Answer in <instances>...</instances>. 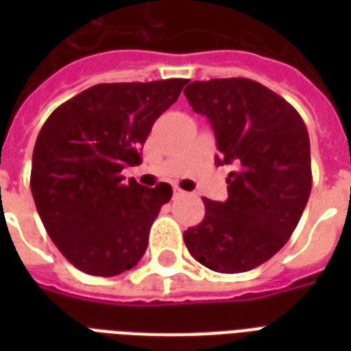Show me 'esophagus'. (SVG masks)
Here are the masks:
<instances>
[{
    "label": "esophagus",
    "mask_w": 351,
    "mask_h": 351,
    "mask_svg": "<svg viewBox=\"0 0 351 351\" xmlns=\"http://www.w3.org/2000/svg\"><path fill=\"white\" fill-rule=\"evenodd\" d=\"M186 195V191H182L180 187H173V198H180Z\"/></svg>",
    "instance_id": "1"
}]
</instances>
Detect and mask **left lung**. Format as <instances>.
Listing matches in <instances>:
<instances>
[{"mask_svg": "<svg viewBox=\"0 0 351 351\" xmlns=\"http://www.w3.org/2000/svg\"><path fill=\"white\" fill-rule=\"evenodd\" d=\"M184 95L211 121L222 154L217 165H233L228 200L204 198L206 217L184 233V242L213 271H250L288 242L308 204V129L288 101L253 80L193 82Z\"/></svg>", "mask_w": 351, "mask_h": 351, "instance_id": "left-lung-1", "label": "left lung"}]
</instances>
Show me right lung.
<instances>
[{
  "instance_id": "right-lung-1",
  "label": "right lung",
  "mask_w": 351,
  "mask_h": 351,
  "mask_svg": "<svg viewBox=\"0 0 351 351\" xmlns=\"http://www.w3.org/2000/svg\"><path fill=\"white\" fill-rule=\"evenodd\" d=\"M187 80L98 84L62 104L41 127L32 153L30 191L47 233L74 267L114 277L147 250L169 184L123 182L142 162L151 127Z\"/></svg>"
}]
</instances>
